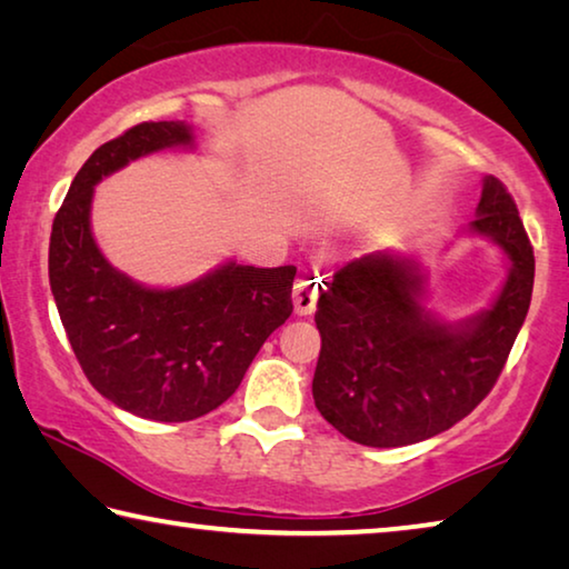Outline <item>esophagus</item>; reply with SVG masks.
I'll return each mask as SVG.
<instances>
[{"instance_id":"34e87169","label":"esophagus","mask_w":569,"mask_h":569,"mask_svg":"<svg viewBox=\"0 0 569 569\" xmlns=\"http://www.w3.org/2000/svg\"><path fill=\"white\" fill-rule=\"evenodd\" d=\"M321 291L319 271H303L293 286V308L298 316H308L316 308Z\"/></svg>"}]
</instances>
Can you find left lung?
Returning <instances> with one entry per match:
<instances>
[{
	"label": "left lung",
	"mask_w": 569,
	"mask_h": 569,
	"mask_svg": "<svg viewBox=\"0 0 569 569\" xmlns=\"http://www.w3.org/2000/svg\"><path fill=\"white\" fill-rule=\"evenodd\" d=\"M469 228L492 238L512 268L495 306L467 323L431 319L419 303L423 276L397 256L356 258L323 281L313 401L346 439L413 445L455 427L492 391L532 301L535 250L495 176L485 178Z\"/></svg>",
	"instance_id": "left-lung-1"
}]
</instances>
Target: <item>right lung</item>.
Returning a JSON list of instances; mask_svg holds the SVG:
<instances>
[{
  "instance_id": "add662e5",
  "label": "right lung",
  "mask_w": 569,
  "mask_h": 569,
  "mask_svg": "<svg viewBox=\"0 0 569 569\" xmlns=\"http://www.w3.org/2000/svg\"><path fill=\"white\" fill-rule=\"evenodd\" d=\"M186 122H140L92 152L50 236V286L84 377L134 417L190 421L218 409L293 311L296 266L226 263L196 283L146 288L104 261L90 230L92 190L130 160L190 146Z\"/></svg>"
}]
</instances>
